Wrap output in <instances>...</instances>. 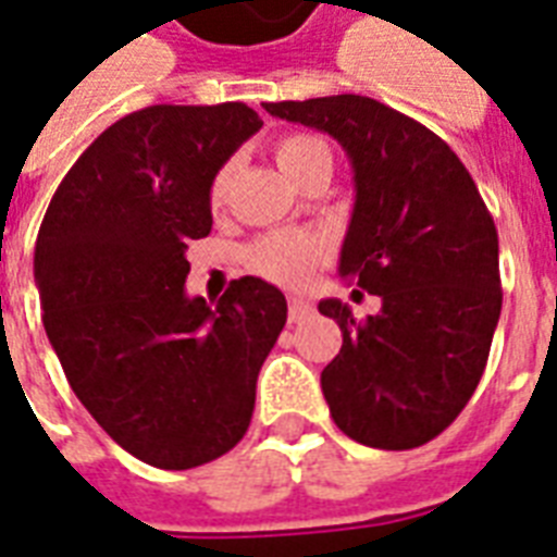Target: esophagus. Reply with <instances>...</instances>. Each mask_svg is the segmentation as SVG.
<instances>
[{"mask_svg": "<svg viewBox=\"0 0 557 557\" xmlns=\"http://www.w3.org/2000/svg\"><path fill=\"white\" fill-rule=\"evenodd\" d=\"M312 312H314L312 304H309V300H304V297H292V300H288V323L306 321V318H309Z\"/></svg>", "mask_w": 557, "mask_h": 557, "instance_id": "1", "label": "esophagus"}]
</instances>
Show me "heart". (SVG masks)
<instances>
[{
	"label": "heart",
	"mask_w": 557,
	"mask_h": 557,
	"mask_svg": "<svg viewBox=\"0 0 557 557\" xmlns=\"http://www.w3.org/2000/svg\"><path fill=\"white\" fill-rule=\"evenodd\" d=\"M274 159L280 170L286 173L292 182L300 176L312 161L330 159V147L318 138V135H286L280 138L274 147ZM234 185V168L225 164L213 173L208 185V205L219 210L227 201V193ZM330 236L321 231H300V227H283V231H271V234L253 239L245 248V265L257 274V277L277 283L286 288H300L312 283L314 274L323 269V262L330 260Z\"/></svg>",
	"instance_id": "heart-1"
}]
</instances>
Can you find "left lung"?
<instances>
[{"mask_svg": "<svg viewBox=\"0 0 557 557\" xmlns=\"http://www.w3.org/2000/svg\"><path fill=\"white\" fill-rule=\"evenodd\" d=\"M265 112L330 133L356 170L341 274L381 309L356 318L341 300L318 304L344 335L321 372L332 419L370 448H419L462 413L488 361L503 306L492 213L457 152L379 100L332 95Z\"/></svg>", "mask_w": 557, "mask_h": 557, "instance_id": "1", "label": "left lung"}]
</instances>
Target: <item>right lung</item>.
<instances>
[{
	"instance_id": "add662e5",
	"label": "right lung",
	"mask_w": 557,
	"mask_h": 557,
	"mask_svg": "<svg viewBox=\"0 0 557 557\" xmlns=\"http://www.w3.org/2000/svg\"><path fill=\"white\" fill-rule=\"evenodd\" d=\"M262 126L245 103L138 109L65 173L34 248L42 326L74 396L124 450L185 471L243 440L286 297L231 280L187 297L193 239L210 234L213 173Z\"/></svg>"
}]
</instances>
